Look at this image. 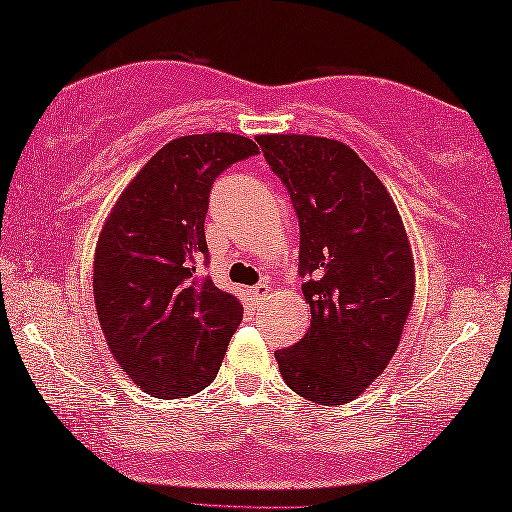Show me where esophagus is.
<instances>
[{
	"mask_svg": "<svg viewBox=\"0 0 512 512\" xmlns=\"http://www.w3.org/2000/svg\"><path fill=\"white\" fill-rule=\"evenodd\" d=\"M267 294H269V285H267V283H260V285H256V287L252 289L254 300H263Z\"/></svg>",
	"mask_w": 512,
	"mask_h": 512,
	"instance_id": "esophagus-1",
	"label": "esophagus"
}]
</instances>
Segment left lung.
<instances>
[{"instance_id":"8db88e82","label":"left lung","mask_w":512,"mask_h":512,"mask_svg":"<svg viewBox=\"0 0 512 512\" xmlns=\"http://www.w3.org/2000/svg\"><path fill=\"white\" fill-rule=\"evenodd\" d=\"M300 221L302 294L311 327L276 351L287 387L347 404L387 369L415 296V265L387 187L349 145L311 134H258Z\"/></svg>"}]
</instances>
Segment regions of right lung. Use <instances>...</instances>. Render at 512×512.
I'll return each mask as SVG.
<instances>
[{
  "label": "right lung",
  "mask_w": 512,
  "mask_h": 512,
  "mask_svg": "<svg viewBox=\"0 0 512 512\" xmlns=\"http://www.w3.org/2000/svg\"><path fill=\"white\" fill-rule=\"evenodd\" d=\"M258 145L229 132L187 134L156 152L121 192L95 249L97 316L114 360L152 398L210 387L243 305L196 269L207 258L210 187Z\"/></svg>",
  "instance_id": "add662e5"
}]
</instances>
